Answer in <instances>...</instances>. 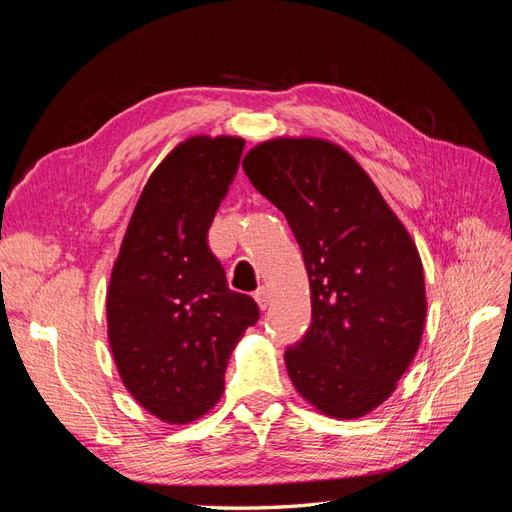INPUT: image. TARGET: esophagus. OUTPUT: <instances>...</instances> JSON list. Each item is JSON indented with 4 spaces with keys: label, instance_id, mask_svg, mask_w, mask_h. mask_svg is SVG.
<instances>
[{
    "label": "esophagus",
    "instance_id": "esophagus-1",
    "mask_svg": "<svg viewBox=\"0 0 512 512\" xmlns=\"http://www.w3.org/2000/svg\"><path fill=\"white\" fill-rule=\"evenodd\" d=\"M254 299H256V303H258V307L262 309V312H265V309L269 307V303H271V292H269V288H258L256 290V294H254Z\"/></svg>",
    "mask_w": 512,
    "mask_h": 512
}]
</instances>
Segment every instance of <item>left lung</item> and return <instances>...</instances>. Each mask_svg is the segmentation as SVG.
I'll return each mask as SVG.
<instances>
[{"label":"left lung","mask_w":512,"mask_h":512,"mask_svg":"<svg viewBox=\"0 0 512 512\" xmlns=\"http://www.w3.org/2000/svg\"><path fill=\"white\" fill-rule=\"evenodd\" d=\"M280 209L312 288V324L284 354L299 395L333 418H359L395 391L425 327L421 256L374 181L320 138H273L243 160Z\"/></svg>","instance_id":"obj_1"}]
</instances>
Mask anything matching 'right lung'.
Segmentation results:
<instances>
[{
	"label": "right lung",
	"mask_w": 512,
	"mask_h": 512,
	"mask_svg": "<svg viewBox=\"0 0 512 512\" xmlns=\"http://www.w3.org/2000/svg\"><path fill=\"white\" fill-rule=\"evenodd\" d=\"M245 141L192 136L153 170L134 207L106 297L108 344L130 395L164 423L218 404L241 335L260 318L228 288L207 232Z\"/></svg>",
	"instance_id": "obj_1"
}]
</instances>
